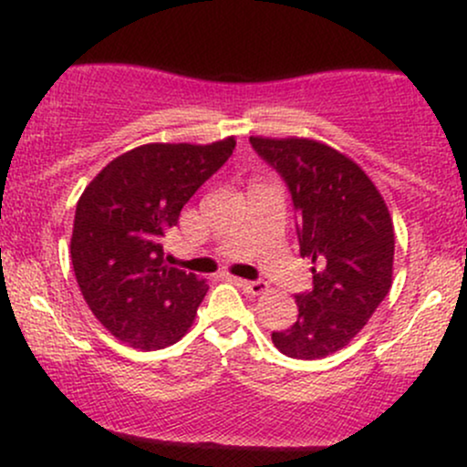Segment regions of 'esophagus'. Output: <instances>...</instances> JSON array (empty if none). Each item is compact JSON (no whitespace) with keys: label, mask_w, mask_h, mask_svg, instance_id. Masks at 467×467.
<instances>
[{"label":"esophagus","mask_w":467,"mask_h":467,"mask_svg":"<svg viewBox=\"0 0 467 467\" xmlns=\"http://www.w3.org/2000/svg\"><path fill=\"white\" fill-rule=\"evenodd\" d=\"M237 285L244 289L245 294H252V296H259V294H264L267 289L265 281H244V278H239Z\"/></svg>","instance_id":"obj_1"}]
</instances>
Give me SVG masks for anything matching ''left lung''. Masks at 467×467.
Instances as JSON below:
<instances>
[{"instance_id": "left-lung-1", "label": "left lung", "mask_w": 467, "mask_h": 467, "mask_svg": "<svg viewBox=\"0 0 467 467\" xmlns=\"http://www.w3.org/2000/svg\"><path fill=\"white\" fill-rule=\"evenodd\" d=\"M256 155L285 182L296 213L301 256L314 287L296 296L298 318L272 331L287 358L316 360L349 345L387 298L395 234L389 208L347 155L307 138H250Z\"/></svg>"}]
</instances>
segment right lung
I'll return each instance as SVG.
<instances>
[{"mask_svg":"<svg viewBox=\"0 0 467 467\" xmlns=\"http://www.w3.org/2000/svg\"><path fill=\"white\" fill-rule=\"evenodd\" d=\"M233 149L234 138L142 144L111 160L80 195L69 245L80 294L133 349H164L195 320L208 285L166 264L164 237Z\"/></svg>","mask_w":467,"mask_h":467,"instance_id":"add662e5","label":"right lung"}]
</instances>
